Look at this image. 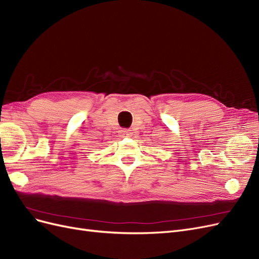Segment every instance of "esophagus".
I'll use <instances>...</instances> for the list:
<instances>
[{
  "label": "esophagus",
  "mask_w": 259,
  "mask_h": 259,
  "mask_svg": "<svg viewBox=\"0 0 259 259\" xmlns=\"http://www.w3.org/2000/svg\"><path fill=\"white\" fill-rule=\"evenodd\" d=\"M120 133H121L123 136H131L132 135V131L128 130V128H122L120 131Z\"/></svg>",
  "instance_id": "obj_1"
}]
</instances>
